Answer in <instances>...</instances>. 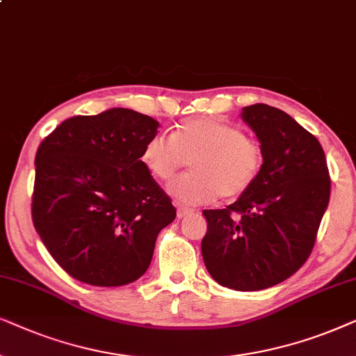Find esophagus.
I'll list each match as a JSON object with an SVG mask.
<instances>
[{"mask_svg":"<svg viewBox=\"0 0 356 356\" xmlns=\"http://www.w3.org/2000/svg\"><path fill=\"white\" fill-rule=\"evenodd\" d=\"M192 210H188V208H184V207H177V218H186L188 215H192Z\"/></svg>","mask_w":356,"mask_h":356,"instance_id":"34e87169","label":"esophagus"}]
</instances>
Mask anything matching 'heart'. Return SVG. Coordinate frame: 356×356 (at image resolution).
<instances>
[{
    "label": "heart",
    "mask_w": 356,
    "mask_h": 356,
    "mask_svg": "<svg viewBox=\"0 0 356 356\" xmlns=\"http://www.w3.org/2000/svg\"><path fill=\"white\" fill-rule=\"evenodd\" d=\"M141 161L153 177L168 182L187 163L192 172L175 179L169 192L186 205H203L216 197L238 198L257 181L264 163L260 145L233 123L215 117L192 118L175 131L151 136Z\"/></svg>",
    "instance_id": "b5f03b06"
}]
</instances>
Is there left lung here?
I'll return each mask as SVG.
<instances>
[{"instance_id":"left-lung-1","label":"left lung","mask_w":356,"mask_h":356,"mask_svg":"<svg viewBox=\"0 0 356 356\" xmlns=\"http://www.w3.org/2000/svg\"><path fill=\"white\" fill-rule=\"evenodd\" d=\"M241 118L264 153L257 181L222 210H203L202 255L220 285L257 291L278 285L306 262L330 198L324 149L280 108L244 107Z\"/></svg>"}]
</instances>
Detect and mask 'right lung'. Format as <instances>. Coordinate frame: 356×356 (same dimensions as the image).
Masks as SVG:
<instances>
[{
  "label": "right lung",
  "mask_w": 356,
  "mask_h": 356,
  "mask_svg": "<svg viewBox=\"0 0 356 356\" xmlns=\"http://www.w3.org/2000/svg\"><path fill=\"white\" fill-rule=\"evenodd\" d=\"M153 117L115 107L71 117L35 154L32 221L56 264L76 280L122 286L148 270L175 208L141 161Z\"/></svg>",
  "instance_id": "right-lung-1"
}]
</instances>
